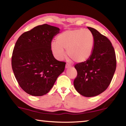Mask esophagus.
Returning <instances> with one entry per match:
<instances>
[{
	"mask_svg": "<svg viewBox=\"0 0 126 126\" xmlns=\"http://www.w3.org/2000/svg\"><path fill=\"white\" fill-rule=\"evenodd\" d=\"M71 65L69 64H68V63H67L66 64V65H65V68H71Z\"/></svg>",
	"mask_w": 126,
	"mask_h": 126,
	"instance_id": "1",
	"label": "esophagus"
}]
</instances>
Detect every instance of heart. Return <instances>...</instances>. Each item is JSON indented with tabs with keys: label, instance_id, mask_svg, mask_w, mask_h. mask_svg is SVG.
<instances>
[{
	"label": "heart",
	"instance_id": "obj_1",
	"mask_svg": "<svg viewBox=\"0 0 126 126\" xmlns=\"http://www.w3.org/2000/svg\"><path fill=\"white\" fill-rule=\"evenodd\" d=\"M94 46V38L88 29H74L63 32L52 42L50 49L54 56L62 60L66 49L68 56L77 63H83L90 58Z\"/></svg>",
	"mask_w": 126,
	"mask_h": 126
}]
</instances>
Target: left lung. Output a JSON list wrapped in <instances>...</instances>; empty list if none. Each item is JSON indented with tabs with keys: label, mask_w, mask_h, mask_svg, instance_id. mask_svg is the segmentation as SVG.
<instances>
[{
	"label": "left lung",
	"mask_w": 126,
	"mask_h": 126,
	"mask_svg": "<svg viewBox=\"0 0 126 126\" xmlns=\"http://www.w3.org/2000/svg\"><path fill=\"white\" fill-rule=\"evenodd\" d=\"M87 28L94 38L93 53L86 62L74 66L77 76L73 83L80 94L91 97L100 94L109 86L116 71V58L110 40L96 29Z\"/></svg>",
	"instance_id": "obj_1"
}]
</instances>
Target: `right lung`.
<instances>
[{
  "mask_svg": "<svg viewBox=\"0 0 126 126\" xmlns=\"http://www.w3.org/2000/svg\"><path fill=\"white\" fill-rule=\"evenodd\" d=\"M60 29L48 24L38 25L17 40L12 66L19 85L33 96L46 94L64 71L65 63L57 61L50 49L53 38Z\"/></svg>",
  "mask_w": 126,
  "mask_h": 126,
  "instance_id": "right-lung-1",
  "label": "right lung"
}]
</instances>
